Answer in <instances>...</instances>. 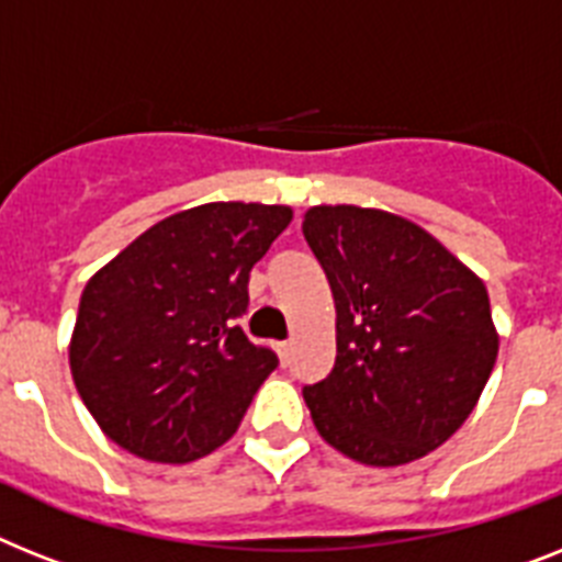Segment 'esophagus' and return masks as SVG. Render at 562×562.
Here are the masks:
<instances>
[{
    "mask_svg": "<svg viewBox=\"0 0 562 562\" xmlns=\"http://www.w3.org/2000/svg\"><path fill=\"white\" fill-rule=\"evenodd\" d=\"M276 350H278V359H281V364H290V359H292V341H278Z\"/></svg>",
    "mask_w": 562,
    "mask_h": 562,
    "instance_id": "34e87169",
    "label": "esophagus"
}]
</instances>
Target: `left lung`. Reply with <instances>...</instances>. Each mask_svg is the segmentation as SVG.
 I'll use <instances>...</instances> for the list:
<instances>
[{"mask_svg": "<svg viewBox=\"0 0 562 562\" xmlns=\"http://www.w3.org/2000/svg\"><path fill=\"white\" fill-rule=\"evenodd\" d=\"M304 238L336 301V364L304 387L324 442L405 465L451 439L497 361L488 290L434 235L361 206H313Z\"/></svg>", "mask_w": 562, "mask_h": 562, "instance_id": "obj_1", "label": "left lung"}]
</instances>
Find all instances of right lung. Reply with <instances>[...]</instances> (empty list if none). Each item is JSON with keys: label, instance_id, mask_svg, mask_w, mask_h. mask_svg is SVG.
<instances>
[{"label": "right lung", "instance_id": "add662e5", "mask_svg": "<svg viewBox=\"0 0 562 562\" xmlns=\"http://www.w3.org/2000/svg\"><path fill=\"white\" fill-rule=\"evenodd\" d=\"M290 221V206L203 203L164 217L88 281L68 359L111 442L178 465L238 430L278 368L238 327L249 272Z\"/></svg>", "mask_w": 562, "mask_h": 562}]
</instances>
